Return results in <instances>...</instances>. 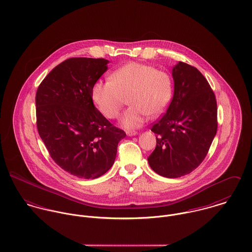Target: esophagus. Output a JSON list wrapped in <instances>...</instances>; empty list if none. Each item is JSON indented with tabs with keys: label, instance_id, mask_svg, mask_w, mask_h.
<instances>
[{
	"label": "esophagus",
	"instance_id": "obj_1",
	"mask_svg": "<svg viewBox=\"0 0 252 252\" xmlns=\"http://www.w3.org/2000/svg\"><path fill=\"white\" fill-rule=\"evenodd\" d=\"M126 134H127L128 137H133V136L138 135V132H136V131H127Z\"/></svg>",
	"mask_w": 252,
	"mask_h": 252
}]
</instances>
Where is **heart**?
<instances>
[{"mask_svg":"<svg viewBox=\"0 0 252 252\" xmlns=\"http://www.w3.org/2000/svg\"><path fill=\"white\" fill-rule=\"evenodd\" d=\"M173 90L169 73L132 62L113 72L110 80L95 82L91 98L101 113L112 119L118 117L128 97L131 107L122 115L121 124L134 129L143 125L147 116H160L172 101Z\"/></svg>","mask_w":252,"mask_h":252,"instance_id":"b5f03b06","label":"heart"}]
</instances>
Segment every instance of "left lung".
Returning a JSON list of instances; mask_svg holds the SVG:
<instances>
[{"instance_id": "8db88e82", "label": "left lung", "mask_w": 252, "mask_h": 252, "mask_svg": "<svg viewBox=\"0 0 252 252\" xmlns=\"http://www.w3.org/2000/svg\"><path fill=\"white\" fill-rule=\"evenodd\" d=\"M174 96L166 113L151 127L156 147L147 158L158 175L176 179L205 159L217 131L216 96L196 68L179 62L172 70Z\"/></svg>"}]
</instances>
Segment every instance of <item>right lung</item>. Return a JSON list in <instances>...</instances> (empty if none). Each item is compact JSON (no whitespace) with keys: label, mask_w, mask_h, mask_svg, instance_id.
Segmentation results:
<instances>
[{"label":"right lung","mask_w":252,"mask_h":252,"mask_svg":"<svg viewBox=\"0 0 252 252\" xmlns=\"http://www.w3.org/2000/svg\"><path fill=\"white\" fill-rule=\"evenodd\" d=\"M103 58H70L41 81L36 94V127L51 158L72 176L94 180L114 163L126 137L96 108L95 82L108 70Z\"/></svg>","instance_id":"add662e5"}]
</instances>
